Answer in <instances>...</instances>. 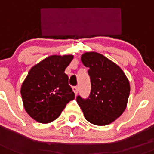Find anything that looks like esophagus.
Segmentation results:
<instances>
[{
  "label": "esophagus",
  "mask_w": 154,
  "mask_h": 154,
  "mask_svg": "<svg viewBox=\"0 0 154 154\" xmlns=\"http://www.w3.org/2000/svg\"><path fill=\"white\" fill-rule=\"evenodd\" d=\"M73 92H74L75 95H77V92H78V87H77V86H75V87H73Z\"/></svg>",
  "instance_id": "34e87169"
}]
</instances>
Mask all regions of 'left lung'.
<instances>
[{"mask_svg":"<svg viewBox=\"0 0 154 154\" xmlns=\"http://www.w3.org/2000/svg\"><path fill=\"white\" fill-rule=\"evenodd\" d=\"M81 62L88 67L91 93L88 99L77 97L86 120L105 126L118 119L127 108L130 82L124 72L115 62L97 52H85Z\"/></svg>","mask_w":154,"mask_h":154,"instance_id":"8db88e82","label":"left lung"}]
</instances>
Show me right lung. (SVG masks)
I'll return each instance as SVG.
<instances>
[{"instance_id":"add662e5","label":"right lung","mask_w":154,"mask_h":154,"mask_svg":"<svg viewBox=\"0 0 154 154\" xmlns=\"http://www.w3.org/2000/svg\"><path fill=\"white\" fill-rule=\"evenodd\" d=\"M73 58V54L49 56L30 69L20 93L25 111L36 122H53L74 99L65 73Z\"/></svg>"}]
</instances>
